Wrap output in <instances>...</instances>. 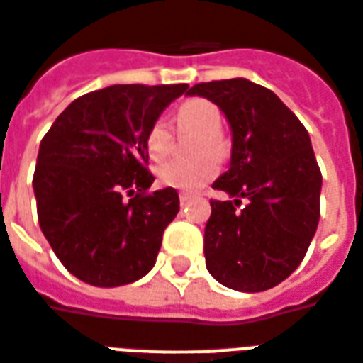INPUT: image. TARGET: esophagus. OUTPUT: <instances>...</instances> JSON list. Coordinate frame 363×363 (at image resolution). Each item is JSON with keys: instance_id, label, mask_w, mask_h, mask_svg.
<instances>
[{"instance_id": "obj_1", "label": "esophagus", "mask_w": 363, "mask_h": 363, "mask_svg": "<svg viewBox=\"0 0 363 363\" xmlns=\"http://www.w3.org/2000/svg\"><path fill=\"white\" fill-rule=\"evenodd\" d=\"M193 195L191 193H179V203L182 205H187V203H191Z\"/></svg>"}]
</instances>
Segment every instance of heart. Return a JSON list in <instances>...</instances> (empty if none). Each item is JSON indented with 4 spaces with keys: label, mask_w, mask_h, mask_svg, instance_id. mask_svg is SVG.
Instances as JSON below:
<instances>
[{
    "label": "heart",
    "mask_w": 363,
    "mask_h": 363,
    "mask_svg": "<svg viewBox=\"0 0 363 363\" xmlns=\"http://www.w3.org/2000/svg\"><path fill=\"white\" fill-rule=\"evenodd\" d=\"M176 125L182 133H197L201 139L195 147V155L203 156L193 162H164L156 168V179L164 187L182 189V191H197L218 174V164L214 156H222V113L218 106L205 98L185 100L176 113ZM174 147V133L170 121L164 116L156 118L145 133V149L156 162L168 158Z\"/></svg>",
    "instance_id": "obj_1"
}]
</instances>
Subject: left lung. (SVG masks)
Returning a JSON list of instances; mask_svg holds the SVG:
<instances>
[{
	"label": "left lung",
	"mask_w": 363,
	"mask_h": 363,
	"mask_svg": "<svg viewBox=\"0 0 363 363\" xmlns=\"http://www.w3.org/2000/svg\"><path fill=\"white\" fill-rule=\"evenodd\" d=\"M187 94L208 98L232 127L228 172L213 184L208 272L238 292H263L300 265L319 224L321 170L308 129L277 94L247 79L211 81Z\"/></svg>",
	"instance_id": "obj_1"
}]
</instances>
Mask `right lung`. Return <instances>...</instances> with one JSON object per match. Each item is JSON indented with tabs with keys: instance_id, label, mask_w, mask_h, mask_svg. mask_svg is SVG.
<instances>
[{
	"instance_id": "add662e5",
	"label": "right lung",
	"mask_w": 363,
	"mask_h": 363,
	"mask_svg": "<svg viewBox=\"0 0 363 363\" xmlns=\"http://www.w3.org/2000/svg\"><path fill=\"white\" fill-rule=\"evenodd\" d=\"M187 84H112L73 100L38 150L33 187L42 234L67 271L102 288L155 267L179 195L149 191L145 133Z\"/></svg>"
}]
</instances>
